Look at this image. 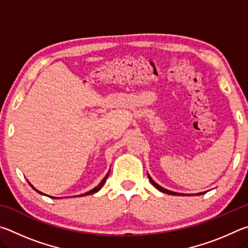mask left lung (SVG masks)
<instances>
[{
    "label": "left lung",
    "instance_id": "8db88e82",
    "mask_svg": "<svg viewBox=\"0 0 248 248\" xmlns=\"http://www.w3.org/2000/svg\"><path fill=\"white\" fill-rule=\"evenodd\" d=\"M149 176V175H148ZM149 179H150V182H151V184L153 185V186L156 188V189H158L159 191H162V192H165V194H167V195H174V196H176V195H180V194H178V192H174V191H170V190H167V189H165V188H163V187H161L159 186V185H157L156 183L154 182V180L150 177L149 176ZM203 192H200V194H197V195H202ZM183 195V194H182Z\"/></svg>",
    "mask_w": 248,
    "mask_h": 248
}]
</instances>
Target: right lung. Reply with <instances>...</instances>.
Returning a JSON list of instances; mask_svg holds the SVG:
<instances>
[{
  "label": "right lung",
  "mask_w": 248,
  "mask_h": 248,
  "mask_svg": "<svg viewBox=\"0 0 248 248\" xmlns=\"http://www.w3.org/2000/svg\"><path fill=\"white\" fill-rule=\"evenodd\" d=\"M108 175H109V171H108V174L106 175V176H105V178L102 180V182H100V184L98 185V186L97 187H95L94 188V189H92L91 191H89V192H86V194H83V195H81V196H85V195H93V194H95V192H97L99 189H100V188H102L103 186H104V184H105V182H106V179L108 178ZM29 185H31V184H29ZM32 187V186H31ZM33 188V187H32ZM33 189H35V188H33ZM36 190V189H35ZM37 192H39V194H41V192L40 191H38V190H36ZM44 195V194H43ZM81 196H79V197H81ZM50 198H53V197H50ZM54 199H56V198H54Z\"/></svg>",
  "instance_id": "obj_1"
}]
</instances>
